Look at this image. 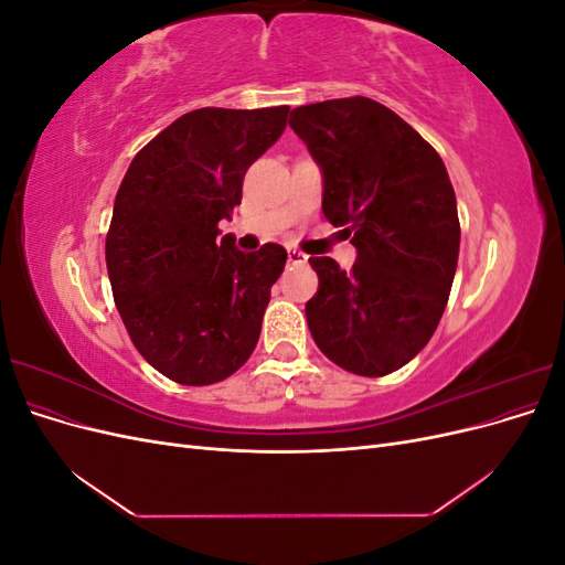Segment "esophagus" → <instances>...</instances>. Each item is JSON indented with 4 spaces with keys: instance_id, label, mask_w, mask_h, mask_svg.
I'll list each match as a JSON object with an SVG mask.
<instances>
[{
    "instance_id": "esophagus-1",
    "label": "esophagus",
    "mask_w": 565,
    "mask_h": 565,
    "mask_svg": "<svg viewBox=\"0 0 565 565\" xmlns=\"http://www.w3.org/2000/svg\"><path fill=\"white\" fill-rule=\"evenodd\" d=\"M306 262H309V256H306L303 252H297V249H289V252H287V264L303 266Z\"/></svg>"
}]
</instances>
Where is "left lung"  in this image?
I'll list each match as a JSON object with an SVG mask.
<instances>
[{"label": "left lung", "instance_id": "obj_1", "mask_svg": "<svg viewBox=\"0 0 565 565\" xmlns=\"http://www.w3.org/2000/svg\"><path fill=\"white\" fill-rule=\"evenodd\" d=\"M289 127L322 167V214L358 249L351 270L311 256L306 320L318 349L361 377L429 344L450 297L459 216L448 169L405 119L365 96L299 106Z\"/></svg>", "mask_w": 565, "mask_h": 565}]
</instances>
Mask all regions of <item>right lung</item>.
<instances>
[{
	"mask_svg": "<svg viewBox=\"0 0 565 565\" xmlns=\"http://www.w3.org/2000/svg\"><path fill=\"white\" fill-rule=\"evenodd\" d=\"M289 106L181 115L146 143L119 183L106 264L129 339L167 380L207 386L252 355L287 252L218 241L254 160L287 127Z\"/></svg>",
	"mask_w": 565,
	"mask_h": 565,
	"instance_id": "1",
	"label": "right lung"
}]
</instances>
